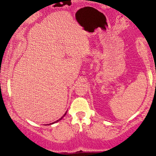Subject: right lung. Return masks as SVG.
<instances>
[{"label":"right lung","instance_id":"obj_1","mask_svg":"<svg viewBox=\"0 0 156 156\" xmlns=\"http://www.w3.org/2000/svg\"><path fill=\"white\" fill-rule=\"evenodd\" d=\"M66 113H67V112H65V115H63V116H62V118H60V119H58V120H56V121H55V122H53V123H50V124H49V125H51V124H53V123H56V122H58V121H59V120H62V118H64V117H65V115H66Z\"/></svg>","mask_w":156,"mask_h":156}]
</instances>
